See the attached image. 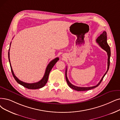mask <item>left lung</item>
Listing matches in <instances>:
<instances>
[{"instance_id": "left-lung-1", "label": "left lung", "mask_w": 120, "mask_h": 120, "mask_svg": "<svg viewBox=\"0 0 120 120\" xmlns=\"http://www.w3.org/2000/svg\"><path fill=\"white\" fill-rule=\"evenodd\" d=\"M96 41L97 43L101 47L105 50L107 52V55H108V59H107V70L105 74V75H103L102 77L101 78V80L100 81L98 82V84L94 86H92V87H77L76 86H75L74 85H72V84L69 81L68 79V77L67 76V68L66 70V73H65V75H66V81L68 84L69 86L72 88V89H74L76 91H87V90H89L91 89H93V88H95L97 87H98L99 85L101 84V82L103 77H105V75L106 74L107 72L108 71L109 68V65H110V56H111V51H110V46H109L107 43V34L106 31H103V33L101 34V35L99 36V37H98V38L96 39Z\"/></svg>"}]
</instances>
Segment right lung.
Wrapping results in <instances>:
<instances>
[{"mask_svg":"<svg viewBox=\"0 0 120 120\" xmlns=\"http://www.w3.org/2000/svg\"><path fill=\"white\" fill-rule=\"evenodd\" d=\"M11 43H10V45H11ZM9 51H10V49H9V51H8V58H9V63H10V67H11V71H12L13 77H14L15 79L16 80V81L19 83V84H20L21 85L23 86V87L26 88H27V89H40V88L43 87L48 82L49 76V72H50V71L51 70L53 67L54 66V65L56 64V62L59 60L58 57H56V58H55L54 59L52 60L49 62V63L47 66V67H46L45 75L43 77V79H41L40 81H39L37 82L32 83H25V82H24L21 80H20L15 75L14 73L13 72V69L12 68L11 63H10Z\"/></svg>","mask_w":120,"mask_h":120,"instance_id":"add662e5","label":"right lung"}]
</instances>
